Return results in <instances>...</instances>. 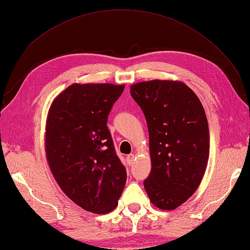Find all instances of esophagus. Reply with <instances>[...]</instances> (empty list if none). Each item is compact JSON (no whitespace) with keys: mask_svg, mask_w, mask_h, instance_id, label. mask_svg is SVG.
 <instances>
[{"mask_svg":"<svg viewBox=\"0 0 250 250\" xmlns=\"http://www.w3.org/2000/svg\"><path fill=\"white\" fill-rule=\"evenodd\" d=\"M134 157H135V155H134V154H129V155H127V156H126L127 163L129 164V165H131V164L133 163V161H134Z\"/></svg>","mask_w":250,"mask_h":250,"instance_id":"34e87169","label":"esophagus"}]
</instances>
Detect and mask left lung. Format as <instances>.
Returning a JSON list of instances; mask_svg holds the SVG:
<instances>
[{
    "label": "left lung",
    "instance_id": "obj_1",
    "mask_svg": "<svg viewBox=\"0 0 250 250\" xmlns=\"http://www.w3.org/2000/svg\"><path fill=\"white\" fill-rule=\"evenodd\" d=\"M149 131L151 172L144 180L150 201L174 209L197 190L207 169L209 131L198 97L181 81L151 80L132 84Z\"/></svg>",
    "mask_w": 250,
    "mask_h": 250
}]
</instances>
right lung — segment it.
I'll return each instance as SVG.
<instances>
[{"mask_svg": "<svg viewBox=\"0 0 250 250\" xmlns=\"http://www.w3.org/2000/svg\"><path fill=\"white\" fill-rule=\"evenodd\" d=\"M125 85L75 83L52 102L44 148L51 172L63 193L83 209H115L126 184L106 126L112 105Z\"/></svg>", "mask_w": 250, "mask_h": 250, "instance_id": "1", "label": "right lung"}]
</instances>
